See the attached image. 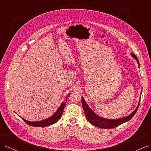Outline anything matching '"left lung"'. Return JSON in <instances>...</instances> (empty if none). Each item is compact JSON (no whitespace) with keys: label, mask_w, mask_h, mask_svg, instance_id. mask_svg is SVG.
<instances>
[{"label":"left lung","mask_w":151,"mask_h":151,"mask_svg":"<svg viewBox=\"0 0 151 151\" xmlns=\"http://www.w3.org/2000/svg\"><path fill=\"white\" fill-rule=\"evenodd\" d=\"M131 55L132 57L134 58L137 60V62L139 67V62L137 57V56L134 53H131ZM140 101V98L139 101L138 106H137L135 110L131 114H130L129 115L122 118H119V119L111 120V119H106V118H102L96 115V114L92 109L89 107L88 104H87L86 102L85 101L83 97H82V105H83V109L84 111L86 118L93 125L99 128H101V129H113V128H115L118 126H119L120 125L122 124L123 123L129 121L131 118L135 115V114L136 113L137 111L139 106Z\"/></svg>","instance_id":"obj_1"}]
</instances>
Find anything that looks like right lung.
I'll return each instance as SVG.
<instances>
[{
    "mask_svg": "<svg viewBox=\"0 0 151 151\" xmlns=\"http://www.w3.org/2000/svg\"><path fill=\"white\" fill-rule=\"evenodd\" d=\"M70 95V94H68L67 98H66V100L65 102H63L61 105L60 106V107L58 108V109L57 110V111L53 115H52L50 117L47 118V119H45L43 120L42 121H38V122H29L28 120H26L22 118L27 124L30 125V126H33V127H47L49 125H51L53 123H56L62 116V115L63 111V109H64L65 106L66 104V102H67V99L68 97V96Z\"/></svg>",
    "mask_w": 151,
    "mask_h": 151,
    "instance_id": "obj_1",
    "label": "right lung"
}]
</instances>
